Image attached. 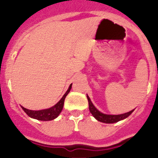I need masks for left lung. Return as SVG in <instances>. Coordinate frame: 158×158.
Here are the masks:
<instances>
[{"label":"left lung","mask_w":158,"mask_h":158,"mask_svg":"<svg viewBox=\"0 0 158 158\" xmlns=\"http://www.w3.org/2000/svg\"><path fill=\"white\" fill-rule=\"evenodd\" d=\"M87 99L89 101V111L91 112L92 115L95 117L98 121L102 123H114L118 122V121L123 120L124 118H127L131 113L133 112L134 110L131 111H128L124 114H121V115H107V114H104V113L100 112V111L96 109L93 104L92 103L91 100L87 95Z\"/></svg>","instance_id":"1"}]
</instances>
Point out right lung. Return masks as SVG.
<instances>
[{"mask_svg":"<svg viewBox=\"0 0 158 158\" xmlns=\"http://www.w3.org/2000/svg\"><path fill=\"white\" fill-rule=\"evenodd\" d=\"M71 87H72V84L69 85V89L66 91V93L64 94V96H62V99L55 105L50 107L48 109L40 110V111H32V110H28L23 107H22V108L26 112V114L28 116H30L31 118H35V119L41 121L53 120L55 118H57L59 115L60 113H61V111H62V108H63L65 99L67 95H68V93H69V91H70Z\"/></svg>","mask_w":158,"mask_h":158,"instance_id":"1","label":"right lung"}]
</instances>
